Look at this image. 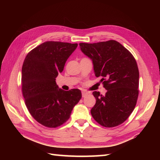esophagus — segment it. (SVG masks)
Instances as JSON below:
<instances>
[{
	"mask_svg": "<svg viewBox=\"0 0 160 160\" xmlns=\"http://www.w3.org/2000/svg\"><path fill=\"white\" fill-rule=\"evenodd\" d=\"M88 94H89V93H87V92H84V91H82V98L86 97Z\"/></svg>",
	"mask_w": 160,
	"mask_h": 160,
	"instance_id": "esophagus-1",
	"label": "esophagus"
}]
</instances>
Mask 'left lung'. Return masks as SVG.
I'll return each mask as SVG.
<instances>
[{
    "instance_id": "obj_1",
    "label": "left lung",
    "mask_w": 160,
    "mask_h": 160,
    "mask_svg": "<svg viewBox=\"0 0 160 160\" xmlns=\"http://www.w3.org/2000/svg\"><path fill=\"white\" fill-rule=\"evenodd\" d=\"M82 52L92 60L94 73L101 76L105 96L93 91L96 103L91 108L94 120L105 127L123 123L134 110L139 94V70L131 52L115 40L80 43Z\"/></svg>"
}]
</instances>
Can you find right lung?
<instances>
[{"label": "right lung", "mask_w": 160, "mask_h": 160, "mask_svg": "<svg viewBox=\"0 0 160 160\" xmlns=\"http://www.w3.org/2000/svg\"><path fill=\"white\" fill-rule=\"evenodd\" d=\"M78 44L47 41L27 55L22 67V91L26 107L43 126L56 128L66 122L82 98L78 89H60L56 78L64 69Z\"/></svg>", "instance_id": "1"}]
</instances>
